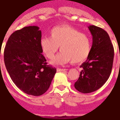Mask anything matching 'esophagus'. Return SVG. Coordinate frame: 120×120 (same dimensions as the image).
Listing matches in <instances>:
<instances>
[{"label": "esophagus", "mask_w": 120, "mask_h": 120, "mask_svg": "<svg viewBox=\"0 0 120 120\" xmlns=\"http://www.w3.org/2000/svg\"><path fill=\"white\" fill-rule=\"evenodd\" d=\"M57 71H67L66 69H61V68H57Z\"/></svg>", "instance_id": "esophagus-1"}]
</instances>
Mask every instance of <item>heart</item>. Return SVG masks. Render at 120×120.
Listing matches in <instances>:
<instances>
[{"instance_id": "obj_1", "label": "heart", "mask_w": 120, "mask_h": 120, "mask_svg": "<svg viewBox=\"0 0 120 120\" xmlns=\"http://www.w3.org/2000/svg\"><path fill=\"white\" fill-rule=\"evenodd\" d=\"M40 47L48 59H52L58 48L61 49L52 63L64 64L72 61L79 63L85 61L91 51V40L88 35L69 26L51 29L50 37L40 39Z\"/></svg>"}]
</instances>
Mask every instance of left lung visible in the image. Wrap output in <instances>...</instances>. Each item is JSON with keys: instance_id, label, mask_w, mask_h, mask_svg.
<instances>
[{"instance_id": "1", "label": "left lung", "mask_w": 120, "mask_h": 120, "mask_svg": "<svg viewBox=\"0 0 120 120\" xmlns=\"http://www.w3.org/2000/svg\"><path fill=\"white\" fill-rule=\"evenodd\" d=\"M93 36L91 51L85 62L75 87L82 93H90L100 89L109 78L113 67L114 49L109 36L103 29L90 26Z\"/></svg>"}]
</instances>
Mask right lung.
Masks as SVG:
<instances>
[{"instance_id": "right-lung-1", "label": "right lung", "mask_w": 120, "mask_h": 120, "mask_svg": "<svg viewBox=\"0 0 120 120\" xmlns=\"http://www.w3.org/2000/svg\"><path fill=\"white\" fill-rule=\"evenodd\" d=\"M41 39L39 27H25L11 34L4 49V63L12 81L25 93L32 96L47 91L56 73L42 54Z\"/></svg>"}]
</instances>
